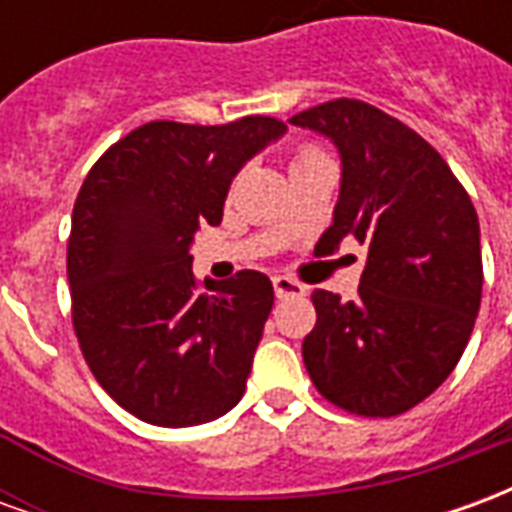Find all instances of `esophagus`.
Here are the masks:
<instances>
[{
	"instance_id": "34e87169",
	"label": "esophagus",
	"mask_w": 512,
	"mask_h": 512,
	"mask_svg": "<svg viewBox=\"0 0 512 512\" xmlns=\"http://www.w3.org/2000/svg\"><path fill=\"white\" fill-rule=\"evenodd\" d=\"M274 293H277V299H299V296L307 293V288L301 282H296V279L279 274V277H274Z\"/></svg>"
}]
</instances>
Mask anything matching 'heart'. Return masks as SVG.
<instances>
[{"label":"heart","instance_id":"b5f03b06","mask_svg":"<svg viewBox=\"0 0 512 512\" xmlns=\"http://www.w3.org/2000/svg\"><path fill=\"white\" fill-rule=\"evenodd\" d=\"M312 153H315V150H301V153H299V156H296V158H304V156H312Z\"/></svg>","mask_w":512,"mask_h":512}]
</instances>
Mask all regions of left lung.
I'll list each match as a JSON object with an SVG mask.
<instances>
[{
  "label": "left lung",
  "instance_id": "obj_1",
  "mask_svg": "<svg viewBox=\"0 0 512 512\" xmlns=\"http://www.w3.org/2000/svg\"><path fill=\"white\" fill-rule=\"evenodd\" d=\"M326 136L343 164L329 230L367 246L359 299L315 290L318 321L301 345L312 384L362 417H395L450 376L483 296L480 222L447 161L376 106L337 98L288 120Z\"/></svg>",
  "mask_w": 512,
  "mask_h": 512
}]
</instances>
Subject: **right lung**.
Segmentation results:
<instances>
[{"label": "right lung", "instance_id": "right-lung-1", "mask_svg": "<svg viewBox=\"0 0 512 512\" xmlns=\"http://www.w3.org/2000/svg\"><path fill=\"white\" fill-rule=\"evenodd\" d=\"M288 131L145 123L95 161L73 205L68 285L87 365L117 406L161 428L222 417L241 400L274 307L271 279L238 271L197 290L191 244L222 222L230 183Z\"/></svg>", "mask_w": 512, "mask_h": 512}]
</instances>
